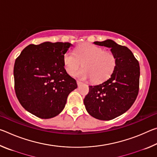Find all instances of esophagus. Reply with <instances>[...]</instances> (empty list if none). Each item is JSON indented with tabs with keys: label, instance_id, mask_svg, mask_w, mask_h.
Instances as JSON below:
<instances>
[{
	"label": "esophagus",
	"instance_id": "obj_1",
	"mask_svg": "<svg viewBox=\"0 0 157 157\" xmlns=\"http://www.w3.org/2000/svg\"><path fill=\"white\" fill-rule=\"evenodd\" d=\"M77 84H78V86H80V85H82V82H80V81L78 80V81H77Z\"/></svg>",
	"mask_w": 157,
	"mask_h": 157
}]
</instances>
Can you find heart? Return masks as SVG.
<instances>
[{
    "mask_svg": "<svg viewBox=\"0 0 157 157\" xmlns=\"http://www.w3.org/2000/svg\"><path fill=\"white\" fill-rule=\"evenodd\" d=\"M63 66L66 72L73 75L82 66L78 77L82 79H91L94 83H101L112 75L116 66V57L111 52L93 44L78 46L75 54L66 52L63 55Z\"/></svg>",
    "mask_w": 157,
    "mask_h": 157,
    "instance_id": "b5f03b06",
    "label": "heart"
}]
</instances>
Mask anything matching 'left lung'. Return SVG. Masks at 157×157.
<instances>
[{"label":"left lung","mask_w":157,"mask_h":157,"mask_svg":"<svg viewBox=\"0 0 157 157\" xmlns=\"http://www.w3.org/2000/svg\"><path fill=\"white\" fill-rule=\"evenodd\" d=\"M94 44L110 48L116 57V66L107 80L89 86V92L84 98V104L94 118L109 121L125 113L136 100L139 89V63L128 48L113 40Z\"/></svg>","instance_id":"left-lung-1"}]
</instances>
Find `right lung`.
I'll return each mask as SVG.
<instances>
[{
  "mask_svg": "<svg viewBox=\"0 0 157 157\" xmlns=\"http://www.w3.org/2000/svg\"><path fill=\"white\" fill-rule=\"evenodd\" d=\"M73 45L46 41L25 47L15 61L14 89L22 107L43 119L57 116L78 87L63 66V55Z\"/></svg>",
  "mask_w": 157,
  "mask_h": 157,
  "instance_id": "right-lung-1",
  "label": "right lung"
}]
</instances>
